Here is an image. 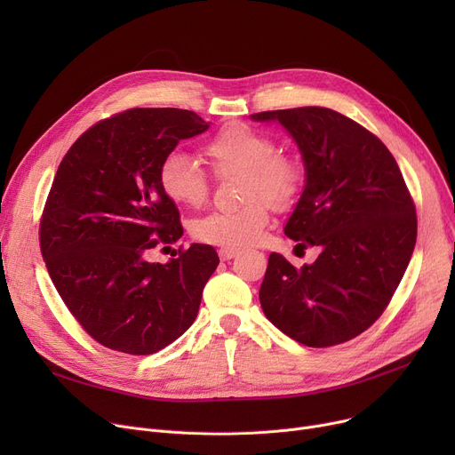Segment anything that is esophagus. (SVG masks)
Segmentation results:
<instances>
[{
	"instance_id": "obj_1",
	"label": "esophagus",
	"mask_w": 455,
	"mask_h": 455,
	"mask_svg": "<svg viewBox=\"0 0 455 455\" xmlns=\"http://www.w3.org/2000/svg\"><path fill=\"white\" fill-rule=\"evenodd\" d=\"M237 254H240V249H234V247H223V249H220V258H221L223 261H228V259L235 258Z\"/></svg>"
}]
</instances>
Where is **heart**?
<instances>
[{"label": "heart", "mask_w": 455, "mask_h": 455, "mask_svg": "<svg viewBox=\"0 0 455 455\" xmlns=\"http://www.w3.org/2000/svg\"><path fill=\"white\" fill-rule=\"evenodd\" d=\"M204 155L218 175H243L242 194L249 201L235 212H210L191 225L197 240L223 247L256 243L269 223V204L288 206L302 184V167L278 153L273 136L245 124L223 127L206 146ZM164 196L175 204L197 208L208 197V177L197 160L186 153H167L158 167ZM262 199L259 200V197Z\"/></svg>", "instance_id": "b5f03b06"}]
</instances>
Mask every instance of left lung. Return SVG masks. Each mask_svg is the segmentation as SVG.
I'll use <instances>...</instances> for the list:
<instances>
[{
    "instance_id": "left-lung-1",
    "label": "left lung",
    "mask_w": 455,
    "mask_h": 455,
    "mask_svg": "<svg viewBox=\"0 0 455 455\" xmlns=\"http://www.w3.org/2000/svg\"><path fill=\"white\" fill-rule=\"evenodd\" d=\"M278 122L304 162V189L283 232L297 247H319L314 264L269 256L259 288L266 317L306 347H333L365 331L408 269L415 204L400 167L372 132L323 107L259 112Z\"/></svg>"
}]
</instances>
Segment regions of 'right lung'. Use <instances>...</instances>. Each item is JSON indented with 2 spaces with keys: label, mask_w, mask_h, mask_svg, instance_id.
Returning <instances> with one entry per match:
<instances>
[{
  "label": "right lung",
  "mask_w": 455,
  "mask_h": 455,
  "mask_svg": "<svg viewBox=\"0 0 455 455\" xmlns=\"http://www.w3.org/2000/svg\"><path fill=\"white\" fill-rule=\"evenodd\" d=\"M196 112L131 108L90 127L62 158L40 221L59 295L90 336L134 355L162 350L194 324L218 252L191 243L167 264L146 254L182 235L158 182L162 158L208 131Z\"/></svg>",
  "instance_id": "right-lung-1"
}]
</instances>
